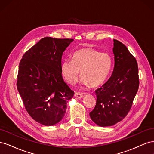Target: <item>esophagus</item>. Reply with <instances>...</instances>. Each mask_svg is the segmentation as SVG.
Segmentation results:
<instances>
[{"label":"esophagus","instance_id":"34e87169","mask_svg":"<svg viewBox=\"0 0 154 154\" xmlns=\"http://www.w3.org/2000/svg\"><path fill=\"white\" fill-rule=\"evenodd\" d=\"M74 96L78 97V98H82V97H83V94H82V93L75 92V94H74Z\"/></svg>","mask_w":154,"mask_h":154}]
</instances>
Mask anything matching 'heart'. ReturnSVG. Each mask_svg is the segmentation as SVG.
<instances>
[{
    "label": "heart",
    "instance_id": "obj_1",
    "mask_svg": "<svg viewBox=\"0 0 154 154\" xmlns=\"http://www.w3.org/2000/svg\"><path fill=\"white\" fill-rule=\"evenodd\" d=\"M112 66L113 60L110 54L86 47L74 52L72 59L63 60L60 69L62 76L70 84L77 82L80 71L82 84L96 87L107 80Z\"/></svg>",
    "mask_w": 154,
    "mask_h": 154
}]
</instances>
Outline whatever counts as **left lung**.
Returning <instances> with one entry per match:
<instances>
[{
	"label": "left lung",
	"instance_id": "left-lung-1",
	"mask_svg": "<svg viewBox=\"0 0 154 154\" xmlns=\"http://www.w3.org/2000/svg\"><path fill=\"white\" fill-rule=\"evenodd\" d=\"M114 67L105 84L96 91L94 109L90 112L92 122L100 127L112 126L127 116L139 88L136 58L121 42L114 39Z\"/></svg>",
	"mask_w": 154,
	"mask_h": 154
}]
</instances>
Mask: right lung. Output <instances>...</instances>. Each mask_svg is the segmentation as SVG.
<instances>
[{"mask_svg": "<svg viewBox=\"0 0 154 154\" xmlns=\"http://www.w3.org/2000/svg\"><path fill=\"white\" fill-rule=\"evenodd\" d=\"M73 40L45 37L20 62L17 89L27 112L43 125L59 123L74 94L64 82L60 69L63 51Z\"/></svg>", "mask_w": 154, "mask_h": 154, "instance_id": "add662e5", "label": "right lung"}]
</instances>
